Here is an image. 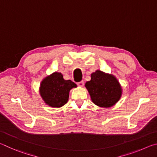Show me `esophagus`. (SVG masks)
<instances>
[{"label": "esophagus", "instance_id": "esophagus-1", "mask_svg": "<svg viewBox=\"0 0 157 157\" xmlns=\"http://www.w3.org/2000/svg\"><path fill=\"white\" fill-rule=\"evenodd\" d=\"M84 84V82L83 81H81V82H78V85L79 86H83Z\"/></svg>", "mask_w": 157, "mask_h": 157}]
</instances>
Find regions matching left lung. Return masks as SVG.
<instances>
[{"label": "left lung", "mask_w": 157, "mask_h": 157, "mask_svg": "<svg viewBox=\"0 0 157 157\" xmlns=\"http://www.w3.org/2000/svg\"><path fill=\"white\" fill-rule=\"evenodd\" d=\"M85 86L92 102L98 107H112L122 95V88L116 77L99 70L91 74V80L86 82Z\"/></svg>", "instance_id": "obj_1"}]
</instances>
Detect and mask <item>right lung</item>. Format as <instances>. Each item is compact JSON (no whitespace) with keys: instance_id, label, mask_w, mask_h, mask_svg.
<instances>
[{"instance_id":"1","label":"right lung","mask_w":157,"mask_h":157,"mask_svg":"<svg viewBox=\"0 0 157 157\" xmlns=\"http://www.w3.org/2000/svg\"><path fill=\"white\" fill-rule=\"evenodd\" d=\"M77 87L71 80L63 79L61 73L55 72L42 80L39 93L46 105L52 107H61L68 102L69 92Z\"/></svg>"}]
</instances>
